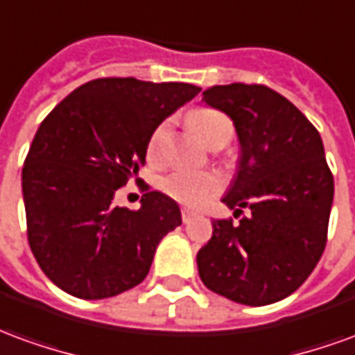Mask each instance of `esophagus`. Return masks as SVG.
I'll use <instances>...</instances> for the list:
<instances>
[{
  "mask_svg": "<svg viewBox=\"0 0 355 355\" xmlns=\"http://www.w3.org/2000/svg\"><path fill=\"white\" fill-rule=\"evenodd\" d=\"M193 216H196V213H193V211H190V209H182V223L188 224L190 220H192Z\"/></svg>",
  "mask_w": 355,
  "mask_h": 355,
  "instance_id": "34e87169",
  "label": "esophagus"
}]
</instances>
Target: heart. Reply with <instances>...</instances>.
I'll return each instance as SVG.
<instances>
[{"instance_id":"obj_1","label":"heart","mask_w":355,"mask_h":355,"mask_svg":"<svg viewBox=\"0 0 355 355\" xmlns=\"http://www.w3.org/2000/svg\"><path fill=\"white\" fill-rule=\"evenodd\" d=\"M188 123L192 127V131L198 135V139L207 146L215 144L218 140L228 142L234 132L230 117L213 108L193 110L188 117ZM167 132H169L167 123L157 125L155 131L152 132L150 142H148V159L150 162L155 163L162 159ZM162 188L163 192L178 203H182L186 207L200 209L205 207L209 201L223 190V180L215 173L177 171V173H171L169 177L163 178Z\"/></svg>"}]
</instances>
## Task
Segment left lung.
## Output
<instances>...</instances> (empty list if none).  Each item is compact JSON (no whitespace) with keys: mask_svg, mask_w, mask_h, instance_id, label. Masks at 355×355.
<instances>
[{"mask_svg":"<svg viewBox=\"0 0 355 355\" xmlns=\"http://www.w3.org/2000/svg\"><path fill=\"white\" fill-rule=\"evenodd\" d=\"M203 102L238 132V167L223 203L234 216L251 215L213 220L198 253L201 282L239 304H272L308 279L325 249L335 182L323 142L293 102L264 85H215Z\"/></svg>","mask_w":355,"mask_h":355,"instance_id":"1","label":"left lung"}]
</instances>
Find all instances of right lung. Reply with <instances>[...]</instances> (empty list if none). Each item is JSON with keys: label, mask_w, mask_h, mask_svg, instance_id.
Returning <instances> with one entry per match:
<instances>
[{"label": "right lung", "mask_w": 355, "mask_h": 355, "mask_svg": "<svg viewBox=\"0 0 355 355\" xmlns=\"http://www.w3.org/2000/svg\"><path fill=\"white\" fill-rule=\"evenodd\" d=\"M201 89L102 78L57 104L22 167L28 243L57 287L85 300L116 297L150 272L159 241L182 224L177 201L146 192L139 211L117 207V188L139 175L165 117Z\"/></svg>", "instance_id": "obj_1"}]
</instances>
